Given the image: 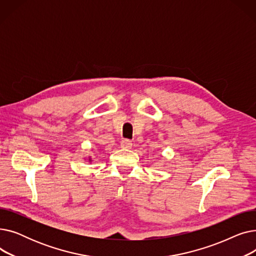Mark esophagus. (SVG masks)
I'll return each instance as SVG.
<instances>
[{"mask_svg":"<svg viewBox=\"0 0 256 256\" xmlns=\"http://www.w3.org/2000/svg\"><path fill=\"white\" fill-rule=\"evenodd\" d=\"M120 146L122 147V148H124V150H130V148H132V141L128 140V139H124L122 141H121Z\"/></svg>","mask_w":256,"mask_h":256,"instance_id":"1","label":"esophagus"}]
</instances>
